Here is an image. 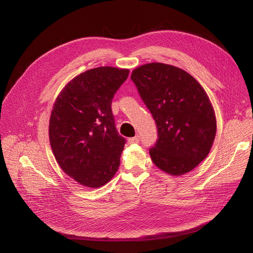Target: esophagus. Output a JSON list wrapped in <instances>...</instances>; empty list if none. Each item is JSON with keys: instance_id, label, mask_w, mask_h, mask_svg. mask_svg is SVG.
I'll return each mask as SVG.
<instances>
[{"instance_id": "1", "label": "esophagus", "mask_w": 253, "mask_h": 253, "mask_svg": "<svg viewBox=\"0 0 253 253\" xmlns=\"http://www.w3.org/2000/svg\"><path fill=\"white\" fill-rule=\"evenodd\" d=\"M139 141H140V138H139V136L131 137V138H129V139H128V142H129L130 144H133V143H138Z\"/></svg>"}]
</instances>
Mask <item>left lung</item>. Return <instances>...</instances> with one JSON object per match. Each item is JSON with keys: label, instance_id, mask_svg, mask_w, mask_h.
Segmentation results:
<instances>
[{"label": "left lung", "instance_id": "obj_1", "mask_svg": "<svg viewBox=\"0 0 253 253\" xmlns=\"http://www.w3.org/2000/svg\"><path fill=\"white\" fill-rule=\"evenodd\" d=\"M131 79L158 128V140L149 149L151 161L173 176L190 172L208 157L215 136V116L207 92L189 73L163 63L138 67Z\"/></svg>", "mask_w": 253, "mask_h": 253}]
</instances>
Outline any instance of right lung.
Instances as JSON below:
<instances>
[{
    "label": "right lung",
    "instance_id": "right-lung-1",
    "mask_svg": "<svg viewBox=\"0 0 253 253\" xmlns=\"http://www.w3.org/2000/svg\"><path fill=\"white\" fill-rule=\"evenodd\" d=\"M128 69L98 67L73 78L58 95L48 135L62 170L80 185L104 186L116 174L125 138L119 135L112 100Z\"/></svg>",
    "mask_w": 253,
    "mask_h": 253
}]
</instances>
